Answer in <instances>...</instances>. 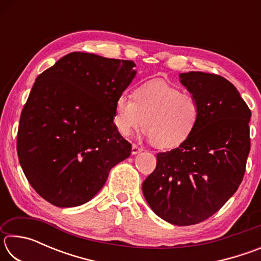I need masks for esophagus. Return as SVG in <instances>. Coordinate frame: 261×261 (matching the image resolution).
Listing matches in <instances>:
<instances>
[{
	"mask_svg": "<svg viewBox=\"0 0 261 261\" xmlns=\"http://www.w3.org/2000/svg\"><path fill=\"white\" fill-rule=\"evenodd\" d=\"M141 151H143V148L139 147L138 145H136V144L132 145V148H131V153H132V154H138V153L141 152Z\"/></svg>",
	"mask_w": 261,
	"mask_h": 261,
	"instance_id": "obj_1",
	"label": "esophagus"
}]
</instances>
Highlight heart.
I'll list each match as a JSON object with an SVG mask.
<instances>
[{
    "label": "heart",
    "instance_id": "heart-1",
    "mask_svg": "<svg viewBox=\"0 0 261 261\" xmlns=\"http://www.w3.org/2000/svg\"><path fill=\"white\" fill-rule=\"evenodd\" d=\"M132 99L121 95L116 100L114 124L127 137L144 125L158 148H175L187 140L199 122L200 103L191 93L154 79L141 84Z\"/></svg>",
    "mask_w": 261,
    "mask_h": 261
}]
</instances>
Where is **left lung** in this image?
<instances>
[{"label": "left lung", "instance_id": "1", "mask_svg": "<svg viewBox=\"0 0 261 261\" xmlns=\"http://www.w3.org/2000/svg\"><path fill=\"white\" fill-rule=\"evenodd\" d=\"M179 79L199 101V122L177 148L156 154L143 193L161 219L191 226L216 213L242 183L251 110L237 88L219 74L191 71Z\"/></svg>", "mask_w": 261, "mask_h": 261}]
</instances>
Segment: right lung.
<instances>
[{
    "label": "right lung",
    "instance_id": "add662e5",
    "mask_svg": "<svg viewBox=\"0 0 261 261\" xmlns=\"http://www.w3.org/2000/svg\"><path fill=\"white\" fill-rule=\"evenodd\" d=\"M134 61L70 53L39 74L20 115L17 153L39 196L57 207L91 200L131 154L114 124Z\"/></svg>",
    "mask_w": 261,
    "mask_h": 261
}]
</instances>
